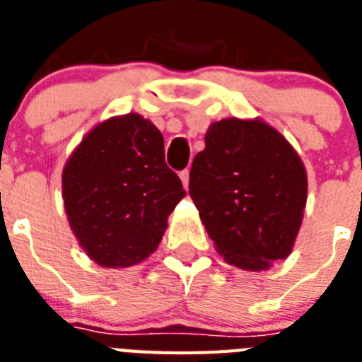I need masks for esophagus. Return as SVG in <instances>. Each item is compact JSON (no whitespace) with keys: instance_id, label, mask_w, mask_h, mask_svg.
<instances>
[{"instance_id":"esophagus-1","label":"esophagus","mask_w":362,"mask_h":362,"mask_svg":"<svg viewBox=\"0 0 362 362\" xmlns=\"http://www.w3.org/2000/svg\"><path fill=\"white\" fill-rule=\"evenodd\" d=\"M180 180H182V184H184V187L187 189V186H189V170L187 169L180 170Z\"/></svg>"}]
</instances>
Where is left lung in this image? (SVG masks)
<instances>
[{
  "label": "left lung",
  "instance_id": "obj_1",
  "mask_svg": "<svg viewBox=\"0 0 362 362\" xmlns=\"http://www.w3.org/2000/svg\"><path fill=\"white\" fill-rule=\"evenodd\" d=\"M306 170L261 120L216 122L193 159L189 195L227 263L264 270L291 253L306 206Z\"/></svg>",
  "mask_w": 362,
  "mask_h": 362
}]
</instances>
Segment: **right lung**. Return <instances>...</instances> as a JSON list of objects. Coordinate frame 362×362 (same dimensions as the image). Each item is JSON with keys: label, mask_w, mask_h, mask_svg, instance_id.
<instances>
[{"label": "right lung", "mask_w": 362, "mask_h": 362, "mask_svg": "<svg viewBox=\"0 0 362 362\" xmlns=\"http://www.w3.org/2000/svg\"><path fill=\"white\" fill-rule=\"evenodd\" d=\"M62 184L75 237L95 263L109 269L146 259L186 195L165 163L163 135L139 115L93 127L65 165Z\"/></svg>", "instance_id": "right-lung-1"}]
</instances>
